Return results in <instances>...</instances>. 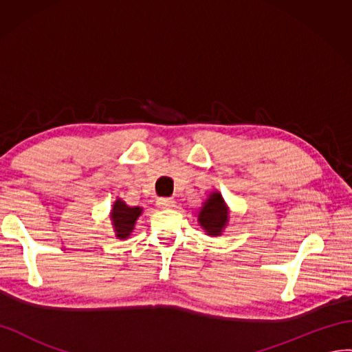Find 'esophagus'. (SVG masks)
Wrapping results in <instances>:
<instances>
[{
    "instance_id": "esophagus-1",
    "label": "esophagus",
    "mask_w": 352,
    "mask_h": 352,
    "mask_svg": "<svg viewBox=\"0 0 352 352\" xmlns=\"http://www.w3.org/2000/svg\"><path fill=\"white\" fill-rule=\"evenodd\" d=\"M157 204L161 208H170V207H175V199L167 198V197H161L157 199Z\"/></svg>"
}]
</instances>
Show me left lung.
I'll list each match as a JSON object with an SVG mask.
<instances>
[{"mask_svg":"<svg viewBox=\"0 0 352 352\" xmlns=\"http://www.w3.org/2000/svg\"><path fill=\"white\" fill-rule=\"evenodd\" d=\"M198 222L208 235H221L223 226L228 222V210L225 201L219 192H213L206 201L201 212L198 214Z\"/></svg>","mask_w":352,"mask_h":352,"instance_id":"8db88e82","label":"left lung"}]
</instances>
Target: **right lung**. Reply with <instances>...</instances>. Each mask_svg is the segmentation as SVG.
<instances>
[{"label":"right lung","instance_id":"right-lung-1","mask_svg":"<svg viewBox=\"0 0 352 352\" xmlns=\"http://www.w3.org/2000/svg\"><path fill=\"white\" fill-rule=\"evenodd\" d=\"M140 213V207H129L124 201L117 199L112 207V221L113 226H116L117 236H120V239H127L133 231V228H135L136 219Z\"/></svg>","mask_w":352,"mask_h":352}]
</instances>
